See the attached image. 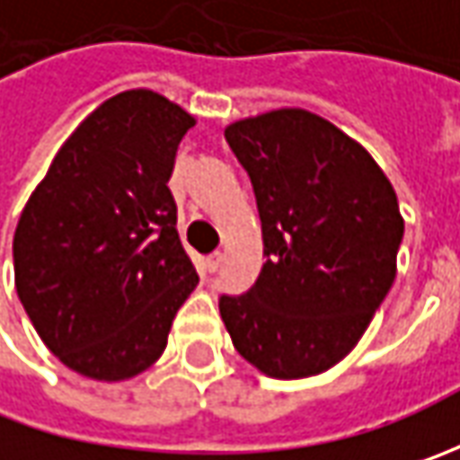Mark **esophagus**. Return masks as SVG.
I'll return each mask as SVG.
<instances>
[{"label": "esophagus", "instance_id": "obj_1", "mask_svg": "<svg viewBox=\"0 0 460 460\" xmlns=\"http://www.w3.org/2000/svg\"><path fill=\"white\" fill-rule=\"evenodd\" d=\"M222 266V253H212V256L207 258V271L209 274H217Z\"/></svg>", "mask_w": 460, "mask_h": 460}]
</instances>
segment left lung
Listing matches in <instances>:
<instances>
[{
	"instance_id": "1",
	"label": "left lung",
	"mask_w": 460,
	"mask_h": 460,
	"mask_svg": "<svg viewBox=\"0 0 460 460\" xmlns=\"http://www.w3.org/2000/svg\"><path fill=\"white\" fill-rule=\"evenodd\" d=\"M256 194L266 263L220 296L233 345L261 374L305 379L356 348L397 276V194L325 117L284 107L225 128Z\"/></svg>"
}]
</instances>
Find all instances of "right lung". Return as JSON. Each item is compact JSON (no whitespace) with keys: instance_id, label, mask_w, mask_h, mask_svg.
I'll return each instance as SVG.
<instances>
[{"instance_id":"right-lung-1","label":"right lung","mask_w":460,"mask_h":460,"mask_svg":"<svg viewBox=\"0 0 460 460\" xmlns=\"http://www.w3.org/2000/svg\"><path fill=\"white\" fill-rule=\"evenodd\" d=\"M197 119L151 89L99 104L56 153L20 215L14 287L58 361L125 381L161 358L199 276L168 189Z\"/></svg>"}]
</instances>
